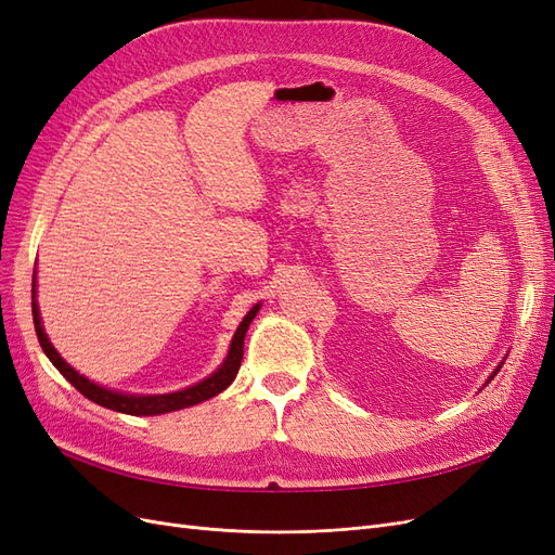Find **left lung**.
Segmentation results:
<instances>
[{
	"label": "left lung",
	"mask_w": 555,
	"mask_h": 555,
	"mask_svg": "<svg viewBox=\"0 0 555 555\" xmlns=\"http://www.w3.org/2000/svg\"><path fill=\"white\" fill-rule=\"evenodd\" d=\"M500 367H502V363H500V365H498V367H495V371H493V375H491V377H489V382H491V379H493V377H495V375H498V371H500Z\"/></svg>",
	"instance_id": "obj_1"
}]
</instances>
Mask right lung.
Wrapping results in <instances>:
<instances>
[{
	"instance_id": "add662e5",
	"label": "right lung",
	"mask_w": 555,
	"mask_h": 555,
	"mask_svg": "<svg viewBox=\"0 0 555 555\" xmlns=\"http://www.w3.org/2000/svg\"><path fill=\"white\" fill-rule=\"evenodd\" d=\"M259 308H261V304H257L245 314L241 326L236 328V333H233V340H231V347H229V354H227L224 363L217 367V371L210 377H206L204 382H198L194 386H188V389H182V391L159 393V396H139V393L113 391V389H106V386H99V384L90 382L88 377H82L78 371H74V367L57 354V349L50 345L48 335L41 326V314H39V306H37V278L31 280V317H35L37 338L41 343V349L46 351V357L50 359V363H53L57 371L66 377V382H72L82 396L90 398L92 402H96V405L115 410V412H122V414H133V416H155V414L184 410V408L198 405V402H204V400H208L217 393H222L227 386L238 375V367H241V361H243L245 333L251 324V319L257 317Z\"/></svg>"
}]
</instances>
